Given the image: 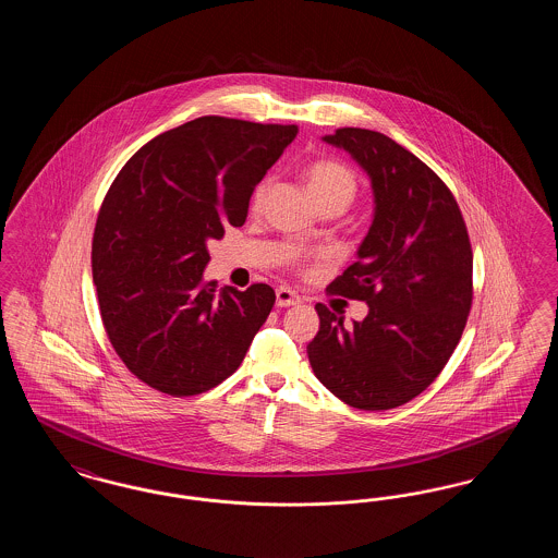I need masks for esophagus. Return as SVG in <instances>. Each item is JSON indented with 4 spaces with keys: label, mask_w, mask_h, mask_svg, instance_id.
<instances>
[{
    "label": "esophagus",
    "mask_w": 558,
    "mask_h": 558,
    "mask_svg": "<svg viewBox=\"0 0 558 558\" xmlns=\"http://www.w3.org/2000/svg\"><path fill=\"white\" fill-rule=\"evenodd\" d=\"M301 303V296L296 292L287 289V287H280L276 291V305L278 307H291V305H299Z\"/></svg>",
    "instance_id": "34e87169"
}]
</instances>
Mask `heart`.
I'll return each mask as SVG.
<instances>
[{
    "mask_svg": "<svg viewBox=\"0 0 558 558\" xmlns=\"http://www.w3.org/2000/svg\"><path fill=\"white\" fill-rule=\"evenodd\" d=\"M305 184L316 203L326 201H341L349 205L357 192V178L355 173L339 160L319 159L310 162L303 171ZM269 180H262L253 194H251V209H259L266 201Z\"/></svg>",
    "mask_w": 558,
    "mask_h": 558,
    "instance_id": "b5f03b06",
    "label": "heart"
}]
</instances>
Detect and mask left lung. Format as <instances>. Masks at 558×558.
Returning <instances> with one entry per match:
<instances>
[{
	"instance_id": "1",
	"label": "left lung",
	"mask_w": 558,
	"mask_h": 558,
	"mask_svg": "<svg viewBox=\"0 0 558 558\" xmlns=\"http://www.w3.org/2000/svg\"><path fill=\"white\" fill-rule=\"evenodd\" d=\"M371 175L374 221L328 289L366 301L347 328L324 303L307 345L319 383L360 410H391L421 396L446 368L473 305V248L446 182L385 133L341 128L324 137Z\"/></svg>"
}]
</instances>
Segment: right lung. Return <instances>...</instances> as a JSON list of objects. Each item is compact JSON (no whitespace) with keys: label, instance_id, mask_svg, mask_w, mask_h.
<instances>
[{"label":"right lung","instance_id":"obj_1","mask_svg":"<svg viewBox=\"0 0 558 558\" xmlns=\"http://www.w3.org/2000/svg\"><path fill=\"white\" fill-rule=\"evenodd\" d=\"M296 125L198 117L144 144L108 187L92 274L108 341L144 385L205 393L239 371L276 292L217 291L203 278L207 242L240 228Z\"/></svg>","mask_w":558,"mask_h":558}]
</instances>
